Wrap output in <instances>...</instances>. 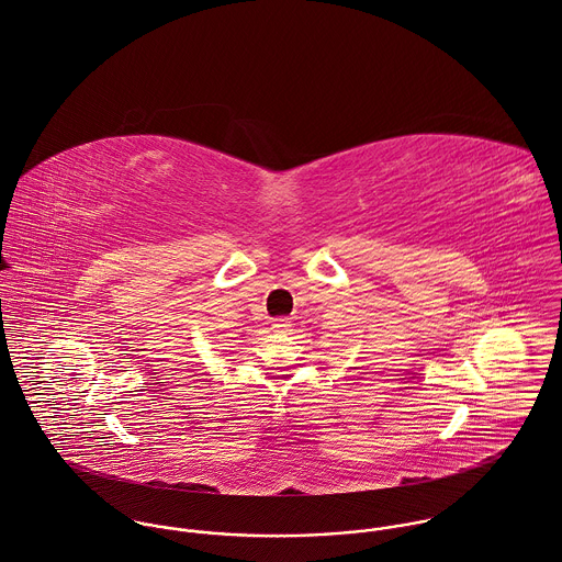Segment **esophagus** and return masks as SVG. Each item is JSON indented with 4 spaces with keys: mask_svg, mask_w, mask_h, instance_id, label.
Masks as SVG:
<instances>
[{
    "mask_svg": "<svg viewBox=\"0 0 562 562\" xmlns=\"http://www.w3.org/2000/svg\"><path fill=\"white\" fill-rule=\"evenodd\" d=\"M285 327H290V318H277V321L272 323V329H274V331H283Z\"/></svg>",
    "mask_w": 562,
    "mask_h": 562,
    "instance_id": "esophagus-1",
    "label": "esophagus"
}]
</instances>
